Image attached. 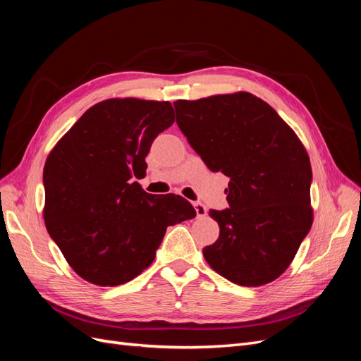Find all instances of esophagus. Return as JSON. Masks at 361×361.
Wrapping results in <instances>:
<instances>
[{
    "label": "esophagus",
    "instance_id": "esophagus-1",
    "mask_svg": "<svg viewBox=\"0 0 361 361\" xmlns=\"http://www.w3.org/2000/svg\"><path fill=\"white\" fill-rule=\"evenodd\" d=\"M192 204H194V209H195V212H197V216H206L207 209H206V206H204L203 203H200V202H194Z\"/></svg>",
    "mask_w": 361,
    "mask_h": 361
}]
</instances>
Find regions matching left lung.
<instances>
[{
	"mask_svg": "<svg viewBox=\"0 0 361 361\" xmlns=\"http://www.w3.org/2000/svg\"><path fill=\"white\" fill-rule=\"evenodd\" d=\"M176 122L207 169L228 182L220 236L203 248L209 267L239 286L280 277L309 233L312 166L292 128L260 97L238 92L174 102Z\"/></svg>",
	"mask_w": 361,
	"mask_h": 361,
	"instance_id": "obj_1",
	"label": "left lung"
}]
</instances>
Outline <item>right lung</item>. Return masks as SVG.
<instances>
[{
	"instance_id": "add662e5",
	"label": "right lung",
	"mask_w": 361,
	"mask_h": 361,
	"mask_svg": "<svg viewBox=\"0 0 361 361\" xmlns=\"http://www.w3.org/2000/svg\"><path fill=\"white\" fill-rule=\"evenodd\" d=\"M174 122L167 101L106 99L89 108L51 150L43 169L47 231L81 279L118 286L155 259L169 226L191 220L180 195L146 192L154 140Z\"/></svg>"
}]
</instances>
